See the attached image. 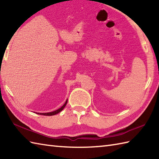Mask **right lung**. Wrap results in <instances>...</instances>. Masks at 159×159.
I'll return each mask as SVG.
<instances>
[{
    "label": "right lung",
    "mask_w": 159,
    "mask_h": 159,
    "mask_svg": "<svg viewBox=\"0 0 159 159\" xmlns=\"http://www.w3.org/2000/svg\"><path fill=\"white\" fill-rule=\"evenodd\" d=\"M67 100L66 101L65 104H64L61 107L59 108V109H58L56 110V111H52V112H49V113H38V114H39V115H43V116H54V115H56V114H57V113H59V112H61V111L64 109V107H66V105L67 104Z\"/></svg>",
    "instance_id": "obj_1"
}]
</instances>
